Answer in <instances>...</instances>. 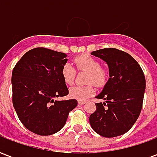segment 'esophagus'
Returning a JSON list of instances; mask_svg holds the SVG:
<instances>
[{"instance_id":"34e87169","label":"esophagus","mask_w":157,"mask_h":157,"mask_svg":"<svg viewBox=\"0 0 157 157\" xmlns=\"http://www.w3.org/2000/svg\"><path fill=\"white\" fill-rule=\"evenodd\" d=\"M78 103L79 104H81V105H82V104L86 103V101H84V100H78Z\"/></svg>"}]
</instances>
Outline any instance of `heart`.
Returning <instances> with one entry per match:
<instances>
[{
  "instance_id": "heart-1",
  "label": "heart",
  "mask_w": 157,
  "mask_h": 157,
  "mask_svg": "<svg viewBox=\"0 0 157 157\" xmlns=\"http://www.w3.org/2000/svg\"><path fill=\"white\" fill-rule=\"evenodd\" d=\"M73 63L78 71L87 72L86 82L91 84L72 86L70 88V96L78 100H86L94 93V88L92 84L97 87H102L105 85L109 79V70L102 67L98 59L86 54L75 57ZM75 69L70 64H65L62 66V78L66 85L71 86L75 82L76 75Z\"/></svg>"
}]
</instances>
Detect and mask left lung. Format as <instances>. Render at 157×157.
<instances>
[{
	"mask_svg": "<svg viewBox=\"0 0 157 157\" xmlns=\"http://www.w3.org/2000/svg\"><path fill=\"white\" fill-rule=\"evenodd\" d=\"M107 62L110 78L97 98V109L90 115L93 130L106 138L125 134L140 114L145 89L144 72L138 62L128 53L107 48L91 53Z\"/></svg>",
	"mask_w": 157,
	"mask_h": 157,
	"instance_id": "8db88e82",
	"label": "left lung"
}]
</instances>
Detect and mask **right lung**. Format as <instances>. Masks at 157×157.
I'll return each instance as SVG.
<instances>
[{
	"mask_svg": "<svg viewBox=\"0 0 157 157\" xmlns=\"http://www.w3.org/2000/svg\"><path fill=\"white\" fill-rule=\"evenodd\" d=\"M65 53L49 48H33L12 71V103L22 124L39 135L60 130L77 100L55 101L69 93L61 75L67 59Z\"/></svg>",
	"mask_w": 157,
	"mask_h": 157,
	"instance_id": "obj_1",
	"label": "right lung"
}]
</instances>
